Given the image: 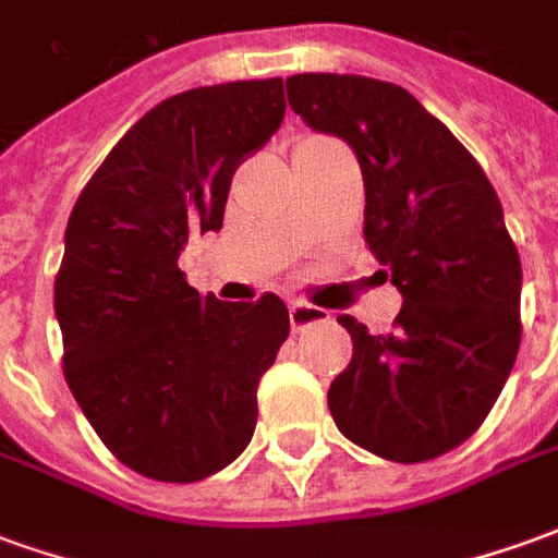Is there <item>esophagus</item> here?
Listing matches in <instances>:
<instances>
[{
  "label": "esophagus",
  "instance_id": "1",
  "mask_svg": "<svg viewBox=\"0 0 558 558\" xmlns=\"http://www.w3.org/2000/svg\"><path fill=\"white\" fill-rule=\"evenodd\" d=\"M328 319H331V316H328L323 307H314V304H307V302L290 304L292 331H304V328H311V326H323V323H328Z\"/></svg>",
  "mask_w": 558,
  "mask_h": 558
}]
</instances>
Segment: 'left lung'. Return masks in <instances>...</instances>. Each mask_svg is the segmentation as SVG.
Returning <instances> with one entry per match:
<instances>
[{"label": "left lung", "mask_w": 558, "mask_h": 558, "mask_svg": "<svg viewBox=\"0 0 558 558\" xmlns=\"http://www.w3.org/2000/svg\"><path fill=\"white\" fill-rule=\"evenodd\" d=\"M287 98L355 151L364 242L403 295L388 335L338 316L352 362L328 388L331 418L395 463L445 454L487 418L520 350L523 271L502 203L463 143L395 83L295 74Z\"/></svg>", "instance_id": "left-lung-1"}]
</instances>
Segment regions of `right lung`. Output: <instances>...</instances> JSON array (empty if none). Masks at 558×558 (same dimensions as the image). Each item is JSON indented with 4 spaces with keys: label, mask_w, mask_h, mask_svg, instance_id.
<instances>
[{
    "label": "right lung",
    "mask_w": 558,
    "mask_h": 558,
    "mask_svg": "<svg viewBox=\"0 0 558 558\" xmlns=\"http://www.w3.org/2000/svg\"><path fill=\"white\" fill-rule=\"evenodd\" d=\"M283 80L199 86L151 107L74 203L53 307L65 379L101 442L155 481H203L242 454L256 386L290 335L275 292L220 302L184 280L218 232L235 167L283 122Z\"/></svg>",
    "instance_id": "add662e5"
}]
</instances>
